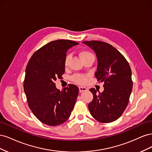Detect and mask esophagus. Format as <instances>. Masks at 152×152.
<instances>
[{"instance_id": "1", "label": "esophagus", "mask_w": 152, "mask_h": 152, "mask_svg": "<svg viewBox=\"0 0 152 152\" xmlns=\"http://www.w3.org/2000/svg\"><path fill=\"white\" fill-rule=\"evenodd\" d=\"M87 90V89L86 87H79V92L80 93H82V92L84 91H86Z\"/></svg>"}]
</instances>
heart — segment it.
I'll return each instance as SVG.
<instances>
[{
    "label": "heart",
    "mask_w": 152,
    "mask_h": 152,
    "mask_svg": "<svg viewBox=\"0 0 152 152\" xmlns=\"http://www.w3.org/2000/svg\"><path fill=\"white\" fill-rule=\"evenodd\" d=\"M79 56L82 59V61H84L86 59H90V58L94 59V55L91 52L88 51V50H86L80 51L79 53ZM70 59H71V55L70 54L66 55V56L65 57V61H64V65H65V66L66 67L68 66ZM72 80L77 84H84L87 81V76L82 75H77L72 77Z\"/></svg>",
    "instance_id": "heart-1"
}]
</instances>
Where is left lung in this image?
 Returning <instances> with one entry per match:
<instances>
[{
    "mask_svg": "<svg viewBox=\"0 0 152 152\" xmlns=\"http://www.w3.org/2000/svg\"><path fill=\"white\" fill-rule=\"evenodd\" d=\"M82 42L95 53L98 60L95 77L104 83L102 93L94 88L90 89L93 94V99L88 105L90 113L100 122H113L122 115L129 100L132 89L130 66L112 45L98 40Z\"/></svg>",
    "mask_w": 152,
    "mask_h": 152,
    "instance_id": "left-lung-1",
    "label": "left lung"
}]
</instances>
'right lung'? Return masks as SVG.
Returning a JSON list of instances; mask_svg holds the SVG:
<instances>
[{
  "mask_svg": "<svg viewBox=\"0 0 152 152\" xmlns=\"http://www.w3.org/2000/svg\"><path fill=\"white\" fill-rule=\"evenodd\" d=\"M78 44L63 39L50 42L32 55L26 66L23 87L28 106L34 115L48 126L66 122L74 107L78 87L69 84L60 91L54 81L65 73L67 50Z\"/></svg>",
  "mask_w": 152,
  "mask_h": 152,
  "instance_id": "1",
  "label": "right lung"
}]
</instances>
